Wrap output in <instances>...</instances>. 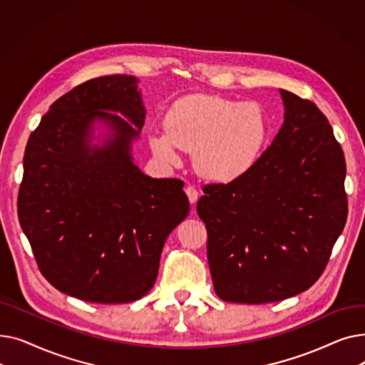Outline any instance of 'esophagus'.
Returning a JSON list of instances; mask_svg holds the SVG:
<instances>
[{
  "mask_svg": "<svg viewBox=\"0 0 365 365\" xmlns=\"http://www.w3.org/2000/svg\"><path fill=\"white\" fill-rule=\"evenodd\" d=\"M185 192H186V195H187L190 204H195V202H197V200H198V190H197L194 186H190V185L186 186Z\"/></svg>",
  "mask_w": 365,
  "mask_h": 365,
  "instance_id": "obj_1",
  "label": "esophagus"
}]
</instances>
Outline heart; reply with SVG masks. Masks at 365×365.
Here are the masks:
<instances>
[{
  "instance_id": "heart-1",
  "label": "heart",
  "mask_w": 365,
  "mask_h": 365,
  "mask_svg": "<svg viewBox=\"0 0 365 365\" xmlns=\"http://www.w3.org/2000/svg\"><path fill=\"white\" fill-rule=\"evenodd\" d=\"M153 131L149 146L167 164L179 163L178 148L192 152L195 170L213 182H231L259 161L269 138V118L257 102H237L216 94H190L176 101Z\"/></svg>"
}]
</instances>
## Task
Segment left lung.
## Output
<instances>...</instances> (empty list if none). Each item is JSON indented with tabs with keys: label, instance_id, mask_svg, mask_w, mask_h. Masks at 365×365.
Here are the masks:
<instances>
[{
	"label": "left lung",
	"instance_id": "left-lung-1",
	"mask_svg": "<svg viewBox=\"0 0 365 365\" xmlns=\"http://www.w3.org/2000/svg\"><path fill=\"white\" fill-rule=\"evenodd\" d=\"M284 124L247 175L202 187L207 257L225 302L293 297L322 275L348 217L346 163L317 105L279 90Z\"/></svg>",
	"mask_w": 365,
	"mask_h": 365
}]
</instances>
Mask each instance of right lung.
I'll return each mask as SVG.
<instances>
[{"label": "right lung", "mask_w": 365, "mask_h": 365, "mask_svg": "<svg viewBox=\"0 0 365 365\" xmlns=\"http://www.w3.org/2000/svg\"><path fill=\"white\" fill-rule=\"evenodd\" d=\"M145 117L138 80L106 75L63 94L31 133L17 216L38 269L65 294L93 303L142 299L168 234L189 213L182 180L152 179L133 164ZM94 119L111 130L102 147L89 143Z\"/></svg>", "instance_id": "1"}]
</instances>
